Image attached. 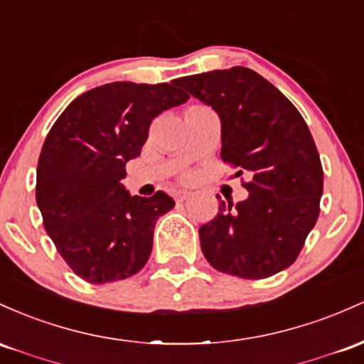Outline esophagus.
Wrapping results in <instances>:
<instances>
[{
  "mask_svg": "<svg viewBox=\"0 0 364 364\" xmlns=\"http://www.w3.org/2000/svg\"><path fill=\"white\" fill-rule=\"evenodd\" d=\"M187 198H191L189 191H177V193H175V201L182 203V201H186Z\"/></svg>",
  "mask_w": 364,
  "mask_h": 364,
  "instance_id": "obj_1",
  "label": "esophagus"
}]
</instances>
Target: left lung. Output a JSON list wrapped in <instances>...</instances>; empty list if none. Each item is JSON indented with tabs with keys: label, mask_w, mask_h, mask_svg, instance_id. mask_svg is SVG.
I'll return each instance as SVG.
<instances>
[{
	"label": "left lung",
	"mask_w": 364,
	"mask_h": 364,
	"mask_svg": "<svg viewBox=\"0 0 364 364\" xmlns=\"http://www.w3.org/2000/svg\"><path fill=\"white\" fill-rule=\"evenodd\" d=\"M222 122V160L247 171V199L222 201L199 228L218 272L259 280L289 268L320 215L323 168L304 118L267 79L232 67L177 80ZM220 199V196H218Z\"/></svg>",
	"instance_id": "obj_1"
}]
</instances>
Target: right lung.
I'll return each mask as SVG.
<instances>
[{
    "mask_svg": "<svg viewBox=\"0 0 364 364\" xmlns=\"http://www.w3.org/2000/svg\"><path fill=\"white\" fill-rule=\"evenodd\" d=\"M187 100L175 80L105 84L75 97L46 136L36 201L60 256L89 284L129 279L148 263L156 220L175 201L161 191L130 196L122 178L154 117Z\"/></svg>",
    "mask_w": 364,
    "mask_h": 364,
    "instance_id": "add662e5",
    "label": "right lung"
}]
</instances>
